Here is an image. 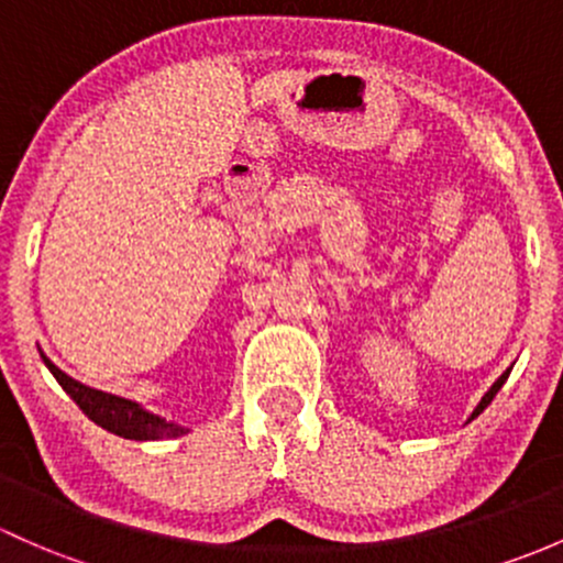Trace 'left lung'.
Masks as SVG:
<instances>
[{
	"label": "left lung",
	"instance_id": "obj_1",
	"mask_svg": "<svg viewBox=\"0 0 563 563\" xmlns=\"http://www.w3.org/2000/svg\"><path fill=\"white\" fill-rule=\"evenodd\" d=\"M507 376H509V371H504V374H501V376H498V379L494 382V387H490V390H488V393H485V396H483V401H479V407H477V409H474V415H472V417H477V415H479V411H483L485 407H488V404H490V401H494V398H496V393H498V390H501V385H504V382H507Z\"/></svg>",
	"mask_w": 563,
	"mask_h": 563
}]
</instances>
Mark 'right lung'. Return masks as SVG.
<instances>
[{
  "instance_id": "1",
  "label": "right lung",
  "mask_w": 563,
  "mask_h": 563,
  "mask_svg": "<svg viewBox=\"0 0 563 563\" xmlns=\"http://www.w3.org/2000/svg\"><path fill=\"white\" fill-rule=\"evenodd\" d=\"M43 363L48 366L51 374L56 376V382L65 387L67 396L84 409V415L89 417V420H95L97 426L106 428V431L115 433V437L137 439V442H143V439H173L184 433L181 426H173V422H165L162 417L148 415V411L137 407L135 401H126V398L110 396V393L80 385V382H75L73 376H67L65 371L56 368L45 355H43Z\"/></svg>"
}]
</instances>
